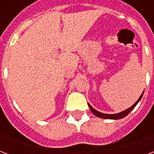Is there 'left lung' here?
Segmentation results:
<instances>
[{
	"label": "left lung",
	"instance_id": "left-lung-1",
	"mask_svg": "<svg viewBox=\"0 0 154 154\" xmlns=\"http://www.w3.org/2000/svg\"><path fill=\"white\" fill-rule=\"evenodd\" d=\"M143 95V92L141 94V96L139 97V98L138 99V100L136 101L135 103L132 106L129 107V109H127V110H124L122 112H119V113H117V114H112V115H110V114H104V113H101V112H99V111H97V110H95L93 109V107L91 106L90 104H88V106L90 108V110H91V112L95 115L97 117H100V118H102V119H122L124 117H125L131 111V110L136 106V105L139 103V101L141 100V98H142Z\"/></svg>",
	"mask_w": 154,
	"mask_h": 154
}]
</instances>
